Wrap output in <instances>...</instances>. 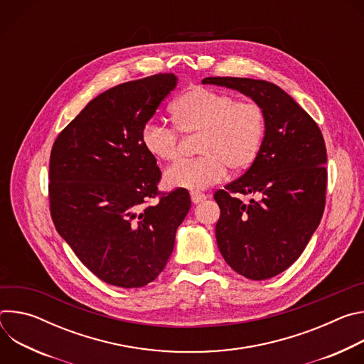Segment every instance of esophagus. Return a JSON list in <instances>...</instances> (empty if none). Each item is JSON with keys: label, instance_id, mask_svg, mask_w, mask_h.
<instances>
[{"label": "esophagus", "instance_id": "esophagus-1", "mask_svg": "<svg viewBox=\"0 0 364 364\" xmlns=\"http://www.w3.org/2000/svg\"><path fill=\"white\" fill-rule=\"evenodd\" d=\"M190 196H191V201H193L194 204L201 203V201H204V200L207 198V196H205V194H203V193H191Z\"/></svg>", "mask_w": 364, "mask_h": 364}]
</instances>
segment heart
<instances>
[{
	"instance_id": "heart-1",
	"label": "heart",
	"mask_w": 364,
	"mask_h": 364,
	"mask_svg": "<svg viewBox=\"0 0 364 364\" xmlns=\"http://www.w3.org/2000/svg\"><path fill=\"white\" fill-rule=\"evenodd\" d=\"M171 117L181 134L200 135L201 157L167 170L164 184L193 193L220 183L228 167L233 171L250 167L267 132L265 111L256 102L235 100L229 93L201 86L186 90L174 100ZM176 132L157 122H146L141 129V144L157 161L176 163L180 157Z\"/></svg>"
}]
</instances>
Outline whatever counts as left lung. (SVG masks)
Segmentation results:
<instances>
[{
  "label": "left lung",
  "instance_id": "1",
  "mask_svg": "<svg viewBox=\"0 0 364 364\" xmlns=\"http://www.w3.org/2000/svg\"><path fill=\"white\" fill-rule=\"evenodd\" d=\"M261 105L267 132L259 155L237 180L219 190L216 240L228 265L262 281L289 268L320 225L326 205L327 151L323 134L279 86L247 77H205ZM235 192L253 193L243 203Z\"/></svg>",
  "mask_w": 364,
  "mask_h": 364
}]
</instances>
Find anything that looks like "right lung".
<instances>
[{"label": "right lung", "instance_id": "obj_1", "mask_svg": "<svg viewBox=\"0 0 364 364\" xmlns=\"http://www.w3.org/2000/svg\"><path fill=\"white\" fill-rule=\"evenodd\" d=\"M174 73L121 83L92 99L51 148L48 194L56 230L99 279L141 288L166 268L187 216V190L159 194L161 171L142 127L177 86Z\"/></svg>", "mask_w": 364, "mask_h": 364}]
</instances>
